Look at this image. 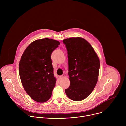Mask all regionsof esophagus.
Returning a JSON list of instances; mask_svg holds the SVG:
<instances>
[{
	"mask_svg": "<svg viewBox=\"0 0 126 126\" xmlns=\"http://www.w3.org/2000/svg\"><path fill=\"white\" fill-rule=\"evenodd\" d=\"M65 77V75L64 74H63V75H61L60 77H59V78H60V79H62V78H64Z\"/></svg>",
	"mask_w": 126,
	"mask_h": 126,
	"instance_id": "1",
	"label": "esophagus"
}]
</instances>
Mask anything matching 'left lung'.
Wrapping results in <instances>:
<instances>
[{"instance_id":"8db88e82","label":"left lung","mask_w":126,"mask_h":126,"mask_svg":"<svg viewBox=\"0 0 126 126\" xmlns=\"http://www.w3.org/2000/svg\"><path fill=\"white\" fill-rule=\"evenodd\" d=\"M63 42L67 50L70 81L65 93L72 100L82 101L91 93L96 85L100 60L92 46L84 38L72 37Z\"/></svg>"}]
</instances>
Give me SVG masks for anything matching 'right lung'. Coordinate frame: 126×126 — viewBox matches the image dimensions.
Wrapping results in <instances>:
<instances>
[{
    "mask_svg": "<svg viewBox=\"0 0 126 126\" xmlns=\"http://www.w3.org/2000/svg\"><path fill=\"white\" fill-rule=\"evenodd\" d=\"M60 42L52 39L36 40L26 48L21 56L19 72L23 87L34 101L43 103L51 97L56 84L51 55Z\"/></svg>",
    "mask_w": 126,
    "mask_h": 126,
    "instance_id": "1",
    "label": "right lung"
}]
</instances>
